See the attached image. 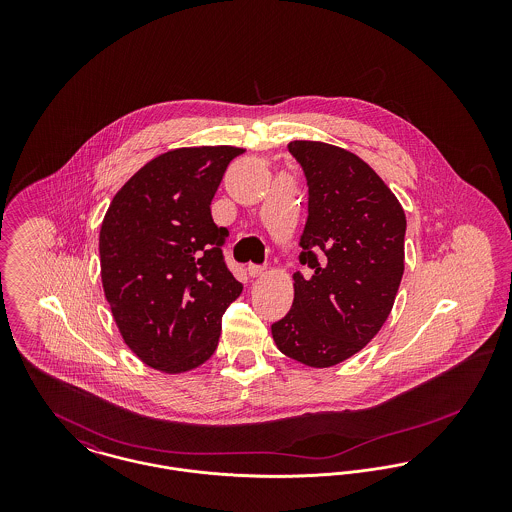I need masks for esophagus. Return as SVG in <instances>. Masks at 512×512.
Instances as JSON below:
<instances>
[{
    "label": "esophagus",
    "mask_w": 512,
    "mask_h": 512,
    "mask_svg": "<svg viewBox=\"0 0 512 512\" xmlns=\"http://www.w3.org/2000/svg\"><path fill=\"white\" fill-rule=\"evenodd\" d=\"M265 270L267 268L263 267V265H247V272H249V276H263L265 274Z\"/></svg>",
    "instance_id": "esophagus-1"
}]
</instances>
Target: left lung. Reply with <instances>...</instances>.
<instances>
[{"label":"left lung","mask_w":512,"mask_h":512,"mask_svg":"<svg viewBox=\"0 0 512 512\" xmlns=\"http://www.w3.org/2000/svg\"><path fill=\"white\" fill-rule=\"evenodd\" d=\"M309 217L293 274L292 309L272 324L276 347L293 361L328 368L353 357L390 317L405 270L407 219L384 180L341 147L295 140Z\"/></svg>","instance_id":"1"}]
</instances>
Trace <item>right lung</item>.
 Wrapping results in <instances>:
<instances>
[{"label":"right lung","mask_w":512,"mask_h":512,"mask_svg":"<svg viewBox=\"0 0 512 512\" xmlns=\"http://www.w3.org/2000/svg\"><path fill=\"white\" fill-rule=\"evenodd\" d=\"M242 147H180L136 172L99 232L103 292L124 343L151 368L178 374L217 349L220 318L242 293L224 263L228 230L211 201Z\"/></svg>","instance_id":"right-lung-1"}]
</instances>
